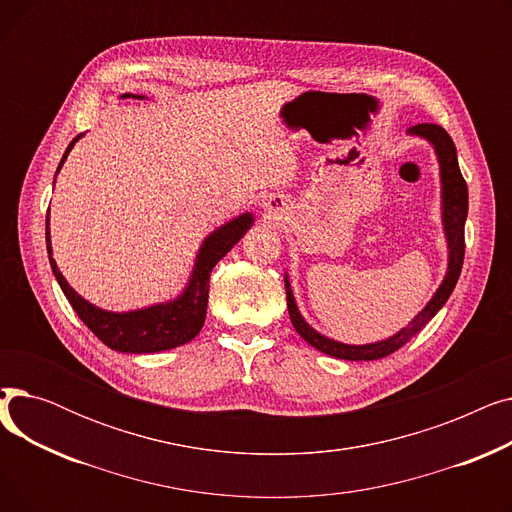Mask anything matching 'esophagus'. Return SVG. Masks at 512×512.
Instances as JSON below:
<instances>
[{"instance_id":"34e87169","label":"esophagus","mask_w":512,"mask_h":512,"mask_svg":"<svg viewBox=\"0 0 512 512\" xmlns=\"http://www.w3.org/2000/svg\"><path fill=\"white\" fill-rule=\"evenodd\" d=\"M263 207H265V211H267V213H272V215H280V213L284 211L286 203H284V199H282L280 195H272L270 199H267V201L263 203Z\"/></svg>"}]
</instances>
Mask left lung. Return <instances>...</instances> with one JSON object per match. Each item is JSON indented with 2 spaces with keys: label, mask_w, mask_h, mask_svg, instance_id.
Wrapping results in <instances>:
<instances>
[{
  "label": "left lung",
  "mask_w": 512,
  "mask_h": 512,
  "mask_svg": "<svg viewBox=\"0 0 512 512\" xmlns=\"http://www.w3.org/2000/svg\"><path fill=\"white\" fill-rule=\"evenodd\" d=\"M407 134L417 139L427 141L434 147V153L438 157L440 166V199H442V228L446 236V247H448V267L442 284L434 292V297L427 301V305L415 315V319L407 328L398 330L396 334L369 342V344H346L338 342L334 338H328L319 334L315 328H311L305 317L299 311L297 301H294L292 286L288 280V274H284L286 284V305L288 315L294 330L299 336L309 342L317 351L326 353L336 359L344 361H375L392 355L402 344H407L417 332L425 328V324L432 319L448 301L456 282H459L461 270H463V257H465V220L469 211V193H467V182L459 170V159H456V147L450 139V134L438 126V124H417L407 130Z\"/></svg>",
  "instance_id": "obj_1"
}]
</instances>
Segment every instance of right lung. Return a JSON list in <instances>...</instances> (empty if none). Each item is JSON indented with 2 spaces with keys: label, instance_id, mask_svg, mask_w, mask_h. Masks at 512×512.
<instances>
[{
  "label": "right lung",
  "instance_id": "add662e5",
  "mask_svg": "<svg viewBox=\"0 0 512 512\" xmlns=\"http://www.w3.org/2000/svg\"><path fill=\"white\" fill-rule=\"evenodd\" d=\"M120 97H134L145 99L143 95L124 93ZM78 139H83V134L68 145L64 151V157L58 166V172L62 170L64 161ZM56 172V176H58ZM56 184V180H53ZM255 218L251 211H245L236 215L230 222L222 224L205 236L201 247L197 251V259L193 265L191 278H188L186 286L178 294L176 299L155 303L149 307L132 309V311H105L80 294L68 284V280L58 270V263L53 259L51 249V234H49V213L45 220V242H47V255L51 272L56 276L62 292L70 301L72 309L78 313V317L85 321V326L112 351L118 353H130V355H147V353H159L170 351L180 344L191 342L203 328L205 315H207V297H209V276L226 253L236 245V242L247 234V230L253 226Z\"/></svg>",
  "mask_w": 512,
  "mask_h": 512
}]
</instances>
